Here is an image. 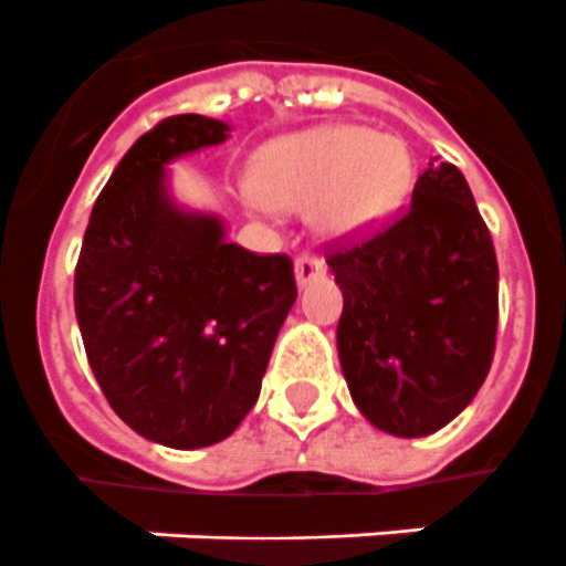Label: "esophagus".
I'll list each match as a JSON object with an SVG mask.
<instances>
[{
	"instance_id": "obj_1",
	"label": "esophagus",
	"mask_w": 566,
	"mask_h": 566,
	"mask_svg": "<svg viewBox=\"0 0 566 566\" xmlns=\"http://www.w3.org/2000/svg\"><path fill=\"white\" fill-rule=\"evenodd\" d=\"M293 270H296V284H300V287H308V284L319 282V279L326 275V264H323L317 255H308V252L296 258V266H293Z\"/></svg>"
}]
</instances>
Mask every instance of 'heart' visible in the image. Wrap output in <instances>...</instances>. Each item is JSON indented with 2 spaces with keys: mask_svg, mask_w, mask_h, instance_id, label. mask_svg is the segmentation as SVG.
Instances as JSON below:
<instances>
[{
  "mask_svg": "<svg viewBox=\"0 0 566 566\" xmlns=\"http://www.w3.org/2000/svg\"><path fill=\"white\" fill-rule=\"evenodd\" d=\"M408 185L411 155L405 140L332 123L264 146L247 196L261 211L314 205L317 229L340 240L364 234L394 213Z\"/></svg>",
  "mask_w": 566,
  "mask_h": 566,
  "instance_id": "b5f03b06",
  "label": "heart"
}]
</instances>
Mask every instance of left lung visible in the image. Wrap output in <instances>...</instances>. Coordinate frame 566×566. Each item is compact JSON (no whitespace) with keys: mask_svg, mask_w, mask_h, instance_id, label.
I'll return each mask as SVG.
<instances>
[{"mask_svg":"<svg viewBox=\"0 0 566 566\" xmlns=\"http://www.w3.org/2000/svg\"><path fill=\"white\" fill-rule=\"evenodd\" d=\"M344 314L337 355L358 411L396 438H426L473 402L500 319L491 231L455 164L429 161L411 208L326 258Z\"/></svg>","mask_w":566,"mask_h":566,"instance_id":"8db88e82","label":"left lung"}]
</instances>
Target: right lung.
<instances>
[{
    "mask_svg": "<svg viewBox=\"0 0 566 566\" xmlns=\"http://www.w3.org/2000/svg\"><path fill=\"white\" fill-rule=\"evenodd\" d=\"M229 132L179 114L137 137L93 205L75 266V317L102 394L137 434L172 449L238 429L296 302L291 258L229 243L217 213L170 193L167 164Z\"/></svg>",
    "mask_w": 566,
    "mask_h": 566,
    "instance_id": "obj_1",
    "label": "right lung"
}]
</instances>
